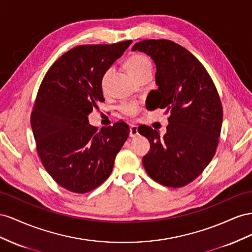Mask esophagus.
I'll list each match as a JSON object with an SVG mask.
<instances>
[{
    "label": "esophagus",
    "instance_id": "obj_1",
    "mask_svg": "<svg viewBox=\"0 0 252 252\" xmlns=\"http://www.w3.org/2000/svg\"><path fill=\"white\" fill-rule=\"evenodd\" d=\"M138 135V127L135 125L130 126V137H136Z\"/></svg>",
    "mask_w": 252,
    "mask_h": 252
}]
</instances>
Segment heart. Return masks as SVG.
<instances>
[{"label": "heart", "mask_w": 252, "mask_h": 252, "mask_svg": "<svg viewBox=\"0 0 252 252\" xmlns=\"http://www.w3.org/2000/svg\"><path fill=\"white\" fill-rule=\"evenodd\" d=\"M126 67L128 73H130V75L134 78L139 73H141V71L146 70V69H151V61L145 55L134 54L126 60ZM110 75H111V69L106 70L102 77L101 85L103 89L105 88L107 80H109ZM138 109H139V106L136 102H128V103H126L121 106V111L126 115H130V116H134V115L137 114Z\"/></svg>", "instance_id": "heart-1"}]
</instances>
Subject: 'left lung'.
<instances>
[{
    "label": "left lung",
    "mask_w": 252,
    "mask_h": 252,
    "mask_svg": "<svg viewBox=\"0 0 252 252\" xmlns=\"http://www.w3.org/2000/svg\"><path fill=\"white\" fill-rule=\"evenodd\" d=\"M156 65L158 89L148 95L147 109L170 113L167 133L142 126L151 149L142 158L149 176L166 187L181 188L209 164L218 148L222 106L211 77L189 50L169 40H143L133 46Z\"/></svg>",
    "instance_id": "1"
}]
</instances>
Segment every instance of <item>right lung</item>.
<instances>
[{
    "instance_id": "add662e5",
    "label": "right lung",
    "mask_w": 252,
    "mask_h": 252,
    "mask_svg": "<svg viewBox=\"0 0 252 252\" xmlns=\"http://www.w3.org/2000/svg\"><path fill=\"white\" fill-rule=\"evenodd\" d=\"M131 43L71 48L41 82L31 117L37 151L48 174L70 192L86 193L106 181L128 137L126 122L98 131L88 116L104 101V73Z\"/></svg>"
}]
</instances>
